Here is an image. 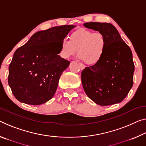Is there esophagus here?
<instances>
[{"label":"esophagus","mask_w":146,"mask_h":146,"mask_svg":"<svg viewBox=\"0 0 146 146\" xmlns=\"http://www.w3.org/2000/svg\"><path fill=\"white\" fill-rule=\"evenodd\" d=\"M80 69H81V70H83V69L85 68V66H84V65L80 64Z\"/></svg>","instance_id":"34e87169"}]
</instances>
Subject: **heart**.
Masks as SVG:
<instances>
[{
	"mask_svg": "<svg viewBox=\"0 0 146 146\" xmlns=\"http://www.w3.org/2000/svg\"><path fill=\"white\" fill-rule=\"evenodd\" d=\"M106 49V37L102 32L80 29L71 34L70 41L62 40L60 55L64 59H69L77 50L78 59L87 64L94 65L101 60Z\"/></svg>",
	"mask_w": 146,
	"mask_h": 146,
	"instance_id": "b5f03b06",
	"label": "heart"
}]
</instances>
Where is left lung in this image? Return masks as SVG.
<instances>
[{
    "instance_id": "obj_1",
    "label": "left lung",
    "mask_w": 146,
    "mask_h": 146,
    "mask_svg": "<svg viewBox=\"0 0 146 146\" xmlns=\"http://www.w3.org/2000/svg\"><path fill=\"white\" fill-rule=\"evenodd\" d=\"M84 26L102 32L106 40V49L101 60L82 71L85 93L101 106L121 102L133 85L135 65L131 48L110 23L90 22Z\"/></svg>"
}]
</instances>
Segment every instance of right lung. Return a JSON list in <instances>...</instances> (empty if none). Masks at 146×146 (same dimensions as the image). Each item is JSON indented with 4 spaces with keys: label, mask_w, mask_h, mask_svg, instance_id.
<instances>
[{
    "label": "right lung",
    "mask_w": 146,
    "mask_h": 146,
    "mask_svg": "<svg viewBox=\"0 0 146 146\" xmlns=\"http://www.w3.org/2000/svg\"><path fill=\"white\" fill-rule=\"evenodd\" d=\"M74 27L62 25L37 32L15 50L8 81L18 101L40 105L54 96L60 77L70 64L58 54L60 43Z\"/></svg>",
    "instance_id": "1"
}]
</instances>
